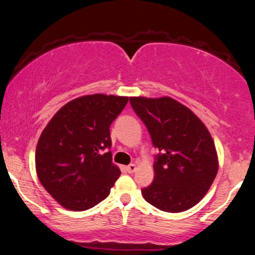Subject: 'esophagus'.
<instances>
[{
    "instance_id": "esophagus-1",
    "label": "esophagus",
    "mask_w": 255,
    "mask_h": 255,
    "mask_svg": "<svg viewBox=\"0 0 255 255\" xmlns=\"http://www.w3.org/2000/svg\"><path fill=\"white\" fill-rule=\"evenodd\" d=\"M126 170L129 172V174H133V172L136 170V165L135 164H129L127 166V168H126Z\"/></svg>"
}]
</instances>
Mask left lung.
<instances>
[{
  "mask_svg": "<svg viewBox=\"0 0 255 255\" xmlns=\"http://www.w3.org/2000/svg\"><path fill=\"white\" fill-rule=\"evenodd\" d=\"M129 102L159 150L153 163V182L141 189L142 197L165 212L195 206L218 171L217 151L206 126L170 97H130Z\"/></svg>",
  "mask_w": 255,
  "mask_h": 255,
  "instance_id": "left-lung-1",
  "label": "left lung"
}]
</instances>
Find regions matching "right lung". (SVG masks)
I'll return each instance as SVG.
<instances>
[{
    "label": "right lung",
    "mask_w": 255,
    "mask_h": 255,
    "mask_svg": "<svg viewBox=\"0 0 255 255\" xmlns=\"http://www.w3.org/2000/svg\"><path fill=\"white\" fill-rule=\"evenodd\" d=\"M128 97L83 96L63 105L40 134L36 171L42 186L64 209L85 211L109 195L121 171L113 163L110 125Z\"/></svg>",
    "instance_id": "1"
}]
</instances>
